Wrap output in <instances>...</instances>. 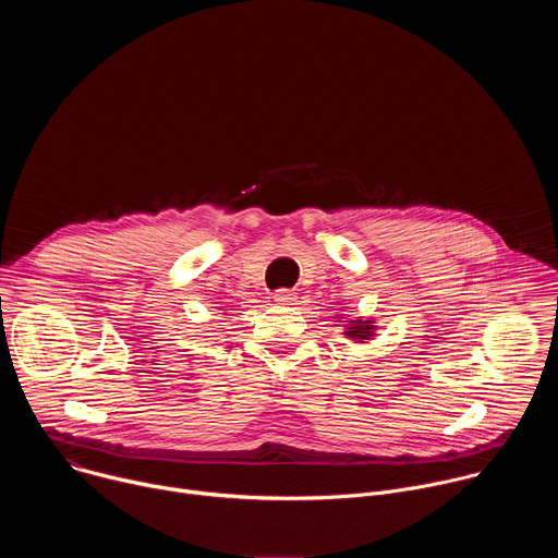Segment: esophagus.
Listing matches in <instances>:
<instances>
[{
  "instance_id": "esophagus-1",
  "label": "esophagus",
  "mask_w": 558,
  "mask_h": 558,
  "mask_svg": "<svg viewBox=\"0 0 558 558\" xmlns=\"http://www.w3.org/2000/svg\"><path fill=\"white\" fill-rule=\"evenodd\" d=\"M274 300L280 302V304H291V302L295 300V293H293L291 289H278V291L274 293Z\"/></svg>"
}]
</instances>
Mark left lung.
<instances>
[{
  "label": "left lung",
  "mask_w": 558,
  "mask_h": 558,
  "mask_svg": "<svg viewBox=\"0 0 558 558\" xmlns=\"http://www.w3.org/2000/svg\"><path fill=\"white\" fill-rule=\"evenodd\" d=\"M373 325L366 320V323H355L353 327H351V331H347V336H351V338H362V340H366L368 336H373Z\"/></svg>",
  "instance_id": "8db88e82"
}]
</instances>
